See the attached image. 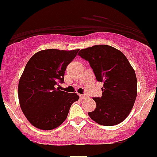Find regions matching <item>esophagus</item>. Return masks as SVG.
Masks as SVG:
<instances>
[{
	"label": "esophagus",
	"instance_id": "obj_1",
	"mask_svg": "<svg viewBox=\"0 0 157 157\" xmlns=\"http://www.w3.org/2000/svg\"><path fill=\"white\" fill-rule=\"evenodd\" d=\"M79 96H80V98H82V99H84V98H87V97H88L86 95H80Z\"/></svg>",
	"mask_w": 157,
	"mask_h": 157
}]
</instances>
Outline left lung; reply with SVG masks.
Returning <instances> with one entry per match:
<instances>
[{"label": "left lung", "instance_id": "1", "mask_svg": "<svg viewBox=\"0 0 157 157\" xmlns=\"http://www.w3.org/2000/svg\"><path fill=\"white\" fill-rule=\"evenodd\" d=\"M78 55L89 62L96 79L103 82L102 97L93 98L96 107L89 113V117L102 126L122 122L130 113L137 95L136 76L128 59L106 44L83 48Z\"/></svg>", "mask_w": 157, "mask_h": 157}]
</instances>
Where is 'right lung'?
I'll list each match as a JSON object with an SVG mask.
<instances>
[{"instance_id": "right-lung-1", "label": "right lung", "mask_w": 157, "mask_h": 157, "mask_svg": "<svg viewBox=\"0 0 157 157\" xmlns=\"http://www.w3.org/2000/svg\"><path fill=\"white\" fill-rule=\"evenodd\" d=\"M79 49H45L29 59L18 83V99L24 115L33 126L42 130L59 127L66 119L70 107L79 96L55 86L63 82L68 64Z\"/></svg>"}]
</instances>
